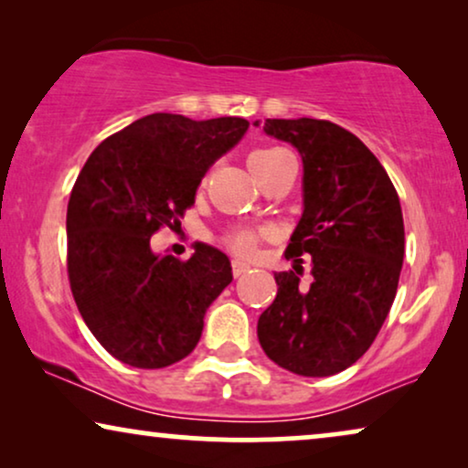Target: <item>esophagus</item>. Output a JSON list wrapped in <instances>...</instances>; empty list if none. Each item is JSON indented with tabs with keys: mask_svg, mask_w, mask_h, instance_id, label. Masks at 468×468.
<instances>
[{
	"mask_svg": "<svg viewBox=\"0 0 468 468\" xmlns=\"http://www.w3.org/2000/svg\"><path fill=\"white\" fill-rule=\"evenodd\" d=\"M248 270H250V265L244 263V261H238V259L233 261V276H235V278L244 276V273H246Z\"/></svg>",
	"mask_w": 468,
	"mask_h": 468,
	"instance_id": "34e87169",
	"label": "esophagus"
}]
</instances>
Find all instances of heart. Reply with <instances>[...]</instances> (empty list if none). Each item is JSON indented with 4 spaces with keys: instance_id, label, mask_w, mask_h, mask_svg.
<instances>
[{
    "instance_id": "obj_1",
    "label": "heart",
    "mask_w": 468,
    "mask_h": 468,
    "mask_svg": "<svg viewBox=\"0 0 468 468\" xmlns=\"http://www.w3.org/2000/svg\"><path fill=\"white\" fill-rule=\"evenodd\" d=\"M280 152H284V149H278V147L257 149V152L250 155V169L254 171V166H257L259 162L271 158V155H276ZM261 238H263V233H257V230H239V233L230 235L229 244L238 254H252L254 250H257Z\"/></svg>"
}]
</instances>
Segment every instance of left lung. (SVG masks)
Instances as JSON below:
<instances>
[{
	"label": "left lung",
	"instance_id": "obj_1",
	"mask_svg": "<svg viewBox=\"0 0 468 468\" xmlns=\"http://www.w3.org/2000/svg\"><path fill=\"white\" fill-rule=\"evenodd\" d=\"M259 126V122H257ZM270 136L303 162V214L284 257L313 259L276 276V299L259 316V342L280 368L332 377L368 351L388 319L404 259L400 198L377 155L327 120H267Z\"/></svg>",
	"mask_w": 468,
	"mask_h": 468
}]
</instances>
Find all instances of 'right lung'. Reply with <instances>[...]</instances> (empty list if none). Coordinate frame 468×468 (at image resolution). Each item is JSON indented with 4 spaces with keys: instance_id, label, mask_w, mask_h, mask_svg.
Masks as SVG:
<instances>
[{
    "instance_id": "add662e5",
    "label": "right lung",
    "mask_w": 468,
    "mask_h": 468,
    "mask_svg": "<svg viewBox=\"0 0 468 468\" xmlns=\"http://www.w3.org/2000/svg\"><path fill=\"white\" fill-rule=\"evenodd\" d=\"M241 117H141L93 149L68 201V280L85 325L115 359L165 368L192 353L230 261L197 244L188 261L152 252L176 227L205 173L248 130Z\"/></svg>"
}]
</instances>
